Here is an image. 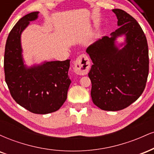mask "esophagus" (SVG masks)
<instances>
[{
	"mask_svg": "<svg viewBox=\"0 0 154 154\" xmlns=\"http://www.w3.org/2000/svg\"><path fill=\"white\" fill-rule=\"evenodd\" d=\"M91 67V62L88 56L85 54H82L78 56L75 61L74 71L77 75H85L89 72Z\"/></svg>",
	"mask_w": 154,
	"mask_h": 154,
	"instance_id": "esophagus-1",
	"label": "esophagus"
}]
</instances>
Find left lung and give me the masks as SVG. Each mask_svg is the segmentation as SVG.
<instances>
[{"label":"left lung","instance_id":"left-lung-1","mask_svg":"<svg viewBox=\"0 0 154 154\" xmlns=\"http://www.w3.org/2000/svg\"><path fill=\"white\" fill-rule=\"evenodd\" d=\"M119 26L88 48L93 61L88 73L92 83L93 103L105 111L125 109L140 96L146 88L149 71L147 40L142 28L132 16L115 8ZM125 35L121 49L116 45L118 36Z\"/></svg>","mask_w":154,"mask_h":154}]
</instances>
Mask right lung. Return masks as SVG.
Returning <instances> with one entry per match:
<instances>
[{
    "instance_id": "right-lung-1",
    "label": "right lung",
    "mask_w": 154,
    "mask_h": 154,
    "mask_svg": "<svg viewBox=\"0 0 154 154\" xmlns=\"http://www.w3.org/2000/svg\"><path fill=\"white\" fill-rule=\"evenodd\" d=\"M38 14L23 17L10 32L5 47V79L17 103L34 114H46L59 110L66 100L70 60L45 61L30 67L24 64L21 35Z\"/></svg>"
}]
</instances>
